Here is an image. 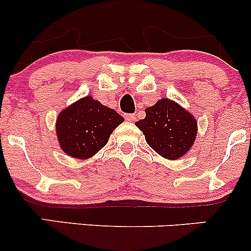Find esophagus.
I'll return each mask as SVG.
<instances>
[{
    "instance_id": "esophagus-1",
    "label": "esophagus",
    "mask_w": 251,
    "mask_h": 251,
    "mask_svg": "<svg viewBox=\"0 0 251 251\" xmlns=\"http://www.w3.org/2000/svg\"><path fill=\"white\" fill-rule=\"evenodd\" d=\"M125 119L127 120V122H134L135 116L134 114H125Z\"/></svg>"
}]
</instances>
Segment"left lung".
I'll list each match as a JSON object with an SVG mask.
<instances>
[{"label": "left lung", "mask_w": 251, "mask_h": 251, "mask_svg": "<svg viewBox=\"0 0 251 251\" xmlns=\"http://www.w3.org/2000/svg\"><path fill=\"white\" fill-rule=\"evenodd\" d=\"M146 117L135 123L146 143L170 160L185 155L197 137V120L188 109L168 98L145 109Z\"/></svg>", "instance_id": "8db88e82"}]
</instances>
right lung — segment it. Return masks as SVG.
Returning <instances> with one entry per match:
<instances>
[{
	"instance_id": "obj_1",
	"label": "right lung",
	"mask_w": 251,
	"mask_h": 251,
	"mask_svg": "<svg viewBox=\"0 0 251 251\" xmlns=\"http://www.w3.org/2000/svg\"><path fill=\"white\" fill-rule=\"evenodd\" d=\"M124 122L113 108L87 96L63 108L56 118L60 148L76 159H88L108 142L109 135Z\"/></svg>"
}]
</instances>
